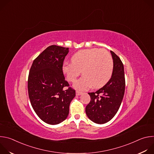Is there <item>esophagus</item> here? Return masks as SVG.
I'll return each instance as SVG.
<instances>
[{
  "label": "esophagus",
  "mask_w": 154,
  "mask_h": 154,
  "mask_svg": "<svg viewBox=\"0 0 154 154\" xmlns=\"http://www.w3.org/2000/svg\"><path fill=\"white\" fill-rule=\"evenodd\" d=\"M82 94V93L80 92V91H76V95L77 96H80Z\"/></svg>",
  "instance_id": "1"
}]
</instances>
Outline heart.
I'll use <instances>...</instances> for the list:
<instances>
[{
  "instance_id": "1",
  "label": "heart",
  "mask_w": 154,
  "mask_h": 154,
  "mask_svg": "<svg viewBox=\"0 0 154 154\" xmlns=\"http://www.w3.org/2000/svg\"><path fill=\"white\" fill-rule=\"evenodd\" d=\"M72 62H65L63 72L68 81L74 82L82 74L84 75L74 84L79 90H85L93 86L99 88L110 79L114 67L113 58L108 51L97 48L82 50L72 57Z\"/></svg>"
}]
</instances>
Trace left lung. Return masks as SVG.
<instances>
[{
  "label": "left lung",
  "mask_w": 154,
  "mask_h": 154,
  "mask_svg": "<svg viewBox=\"0 0 154 154\" xmlns=\"http://www.w3.org/2000/svg\"><path fill=\"white\" fill-rule=\"evenodd\" d=\"M114 67L111 79L95 93H89L91 100L85 108L87 116L93 122L102 124L110 121L121 106L125 91L124 65L119 57L110 51Z\"/></svg>",
  "instance_id": "8db88e82"
}]
</instances>
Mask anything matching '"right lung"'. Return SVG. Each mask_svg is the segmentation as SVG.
<instances>
[{"label": "right lung", "mask_w": 154, "mask_h": 154, "mask_svg": "<svg viewBox=\"0 0 154 154\" xmlns=\"http://www.w3.org/2000/svg\"><path fill=\"white\" fill-rule=\"evenodd\" d=\"M69 48L52 45L36 58L30 69L28 92L31 105L45 122L56 125L67 118L75 91L65 80L62 68Z\"/></svg>", "instance_id": "right-lung-1"}]
</instances>
